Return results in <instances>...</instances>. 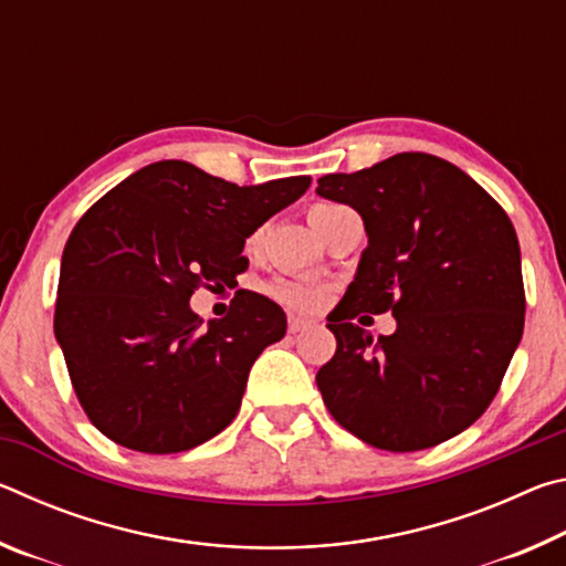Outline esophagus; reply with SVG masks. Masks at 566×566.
Returning <instances> with one entry per match:
<instances>
[{
    "instance_id": "1",
    "label": "esophagus",
    "mask_w": 566,
    "mask_h": 566,
    "mask_svg": "<svg viewBox=\"0 0 566 566\" xmlns=\"http://www.w3.org/2000/svg\"><path fill=\"white\" fill-rule=\"evenodd\" d=\"M306 327H312L310 319L294 317V314H290V324H286V329H290V334H296V332H302V329H306Z\"/></svg>"
}]
</instances>
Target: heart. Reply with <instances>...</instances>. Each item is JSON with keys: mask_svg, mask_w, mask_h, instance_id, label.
<instances>
[{"mask_svg": "<svg viewBox=\"0 0 566 566\" xmlns=\"http://www.w3.org/2000/svg\"><path fill=\"white\" fill-rule=\"evenodd\" d=\"M329 207L332 205H314L310 209V222H312L314 229H317L319 217L327 212ZM254 239L256 237L249 239V244H254ZM270 294L274 296L276 302H282V304L292 306V310H300V312H317L329 300L327 286H322L317 282H304V280H274L270 284Z\"/></svg>", "mask_w": 566, "mask_h": 566, "instance_id": "1", "label": "heart"}]
</instances>
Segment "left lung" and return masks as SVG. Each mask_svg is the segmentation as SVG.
I'll use <instances>...</instances> for the list:
<instances>
[{
	"instance_id": "obj_1",
	"label": "left lung",
	"mask_w": 566,
	"mask_h": 566,
	"mask_svg": "<svg viewBox=\"0 0 566 566\" xmlns=\"http://www.w3.org/2000/svg\"><path fill=\"white\" fill-rule=\"evenodd\" d=\"M317 195L357 209L369 237L327 317L337 352L317 387L329 415L387 452L464 432L500 391L524 329L510 217L452 161L424 151L322 177ZM359 311H391L398 332L375 343L350 322Z\"/></svg>"
}]
</instances>
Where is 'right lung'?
<instances>
[{"mask_svg":"<svg viewBox=\"0 0 566 566\" xmlns=\"http://www.w3.org/2000/svg\"><path fill=\"white\" fill-rule=\"evenodd\" d=\"M310 177L239 187L165 159L94 202L64 244L54 334L82 409L134 452L175 454L237 417L249 369L286 317L239 290L227 317L189 310L197 286L237 284L244 239L296 202Z\"/></svg>","mask_w":566,"mask_h":566,"instance_id":"right-lung-1","label":"right lung"}]
</instances>
